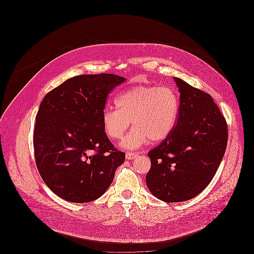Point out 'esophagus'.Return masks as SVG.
Returning a JSON list of instances; mask_svg holds the SVG:
<instances>
[{
	"mask_svg": "<svg viewBox=\"0 0 254 254\" xmlns=\"http://www.w3.org/2000/svg\"><path fill=\"white\" fill-rule=\"evenodd\" d=\"M137 156H138V153H137V152L127 151V152L126 153V158L128 159V160H133V159H135Z\"/></svg>",
	"mask_w": 254,
	"mask_h": 254,
	"instance_id": "1",
	"label": "esophagus"
}]
</instances>
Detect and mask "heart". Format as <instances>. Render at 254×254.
<instances>
[{"instance_id": "1", "label": "heart", "mask_w": 254, "mask_h": 254, "mask_svg": "<svg viewBox=\"0 0 254 254\" xmlns=\"http://www.w3.org/2000/svg\"><path fill=\"white\" fill-rule=\"evenodd\" d=\"M117 109L103 112V127L107 136L119 140L134 128L122 142V146L132 149L146 143L161 142L173 130L179 113V97L170 87L137 85L116 97Z\"/></svg>"}]
</instances>
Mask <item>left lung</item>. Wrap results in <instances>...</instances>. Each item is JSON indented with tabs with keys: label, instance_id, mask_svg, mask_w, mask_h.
I'll use <instances>...</instances> for the list:
<instances>
[{
	"label": "left lung",
	"instance_id": "8db88e82",
	"mask_svg": "<svg viewBox=\"0 0 254 254\" xmlns=\"http://www.w3.org/2000/svg\"><path fill=\"white\" fill-rule=\"evenodd\" d=\"M180 91L177 122L148 151L145 183L158 199L178 203L201 193L214 177L228 144V125L208 93L174 77Z\"/></svg>",
	"mask_w": 254,
	"mask_h": 254
}]
</instances>
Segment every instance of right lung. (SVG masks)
Listing matches in <instances>:
<instances>
[{
    "label": "right lung",
    "mask_w": 254,
    "mask_h": 254,
    "mask_svg": "<svg viewBox=\"0 0 254 254\" xmlns=\"http://www.w3.org/2000/svg\"><path fill=\"white\" fill-rule=\"evenodd\" d=\"M125 80L110 73L75 76L41 103L33 137L37 169L62 199L96 200L124 163L126 154L109 141L102 116L109 94Z\"/></svg>",
    "instance_id": "1"
}]
</instances>
